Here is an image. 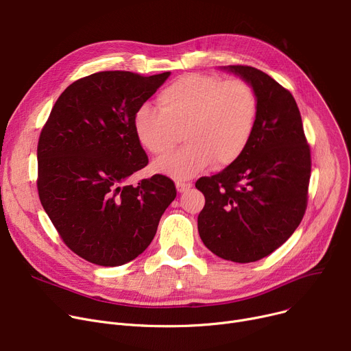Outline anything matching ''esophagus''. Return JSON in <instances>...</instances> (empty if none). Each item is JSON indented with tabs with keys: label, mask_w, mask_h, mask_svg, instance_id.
<instances>
[{
	"label": "esophagus",
	"mask_w": 351,
	"mask_h": 351,
	"mask_svg": "<svg viewBox=\"0 0 351 351\" xmlns=\"http://www.w3.org/2000/svg\"><path fill=\"white\" fill-rule=\"evenodd\" d=\"M192 188V183H188V182H182V180H178L176 182V189L179 193H183L186 191H189Z\"/></svg>",
	"instance_id": "34e87169"
}]
</instances>
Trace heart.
Returning <instances> with one entry per match:
<instances>
[{"label": "heart", "mask_w": 351, "mask_h": 351, "mask_svg": "<svg viewBox=\"0 0 351 351\" xmlns=\"http://www.w3.org/2000/svg\"><path fill=\"white\" fill-rule=\"evenodd\" d=\"M159 110L149 104L134 114V132L149 154H169L183 132L186 147L154 163L159 173L189 179L216 160L236 162L247 149L258 121V96L244 79L223 80L208 75H184L158 96Z\"/></svg>", "instance_id": "b5f03b06"}]
</instances>
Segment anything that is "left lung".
I'll list each match as a JSON object with an SVG mask.
<instances>
[{
	"label": "left lung",
	"instance_id": "obj_1",
	"mask_svg": "<svg viewBox=\"0 0 351 351\" xmlns=\"http://www.w3.org/2000/svg\"><path fill=\"white\" fill-rule=\"evenodd\" d=\"M258 96V121L244 154L196 188L206 203L197 217L203 244L232 263H254L281 247L308 204L311 149L291 93L251 66H223Z\"/></svg>",
	"mask_w": 351,
	"mask_h": 351
}]
</instances>
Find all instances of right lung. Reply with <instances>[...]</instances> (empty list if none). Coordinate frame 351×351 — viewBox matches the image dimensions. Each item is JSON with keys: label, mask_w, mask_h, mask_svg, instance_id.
I'll list each match as a JSON object with an SVG mask.
<instances>
[{"label": "right lung", "mask_w": 351, "mask_h": 351, "mask_svg": "<svg viewBox=\"0 0 351 351\" xmlns=\"http://www.w3.org/2000/svg\"><path fill=\"white\" fill-rule=\"evenodd\" d=\"M171 72H99L70 84L38 143V192L64 244L88 263L119 267L143 254L176 197L163 175L128 184L148 165L134 114Z\"/></svg>", "instance_id": "obj_1"}]
</instances>
